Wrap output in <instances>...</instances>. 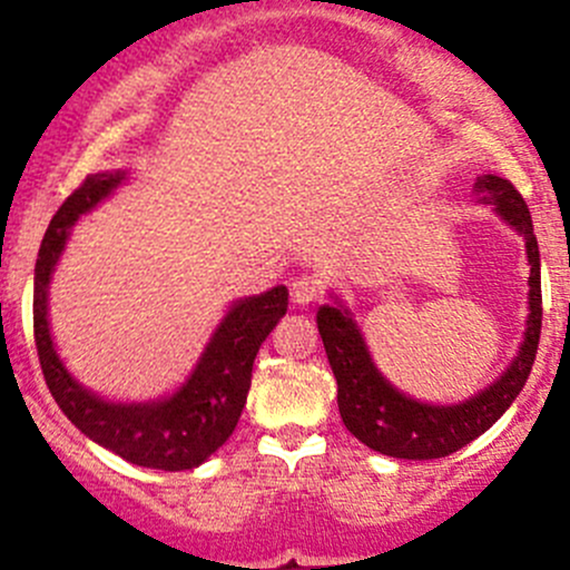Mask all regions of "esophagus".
<instances>
[{"instance_id":"1","label":"esophagus","mask_w":570,"mask_h":570,"mask_svg":"<svg viewBox=\"0 0 570 570\" xmlns=\"http://www.w3.org/2000/svg\"><path fill=\"white\" fill-rule=\"evenodd\" d=\"M323 293V283L317 277H309V274H302V277L293 279L291 285V302L296 307H307V304L317 302Z\"/></svg>"}]
</instances>
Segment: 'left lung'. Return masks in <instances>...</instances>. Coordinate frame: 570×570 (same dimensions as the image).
Returning <instances> with one entry per match:
<instances>
[{"label": "left lung", "mask_w": 570, "mask_h": 570, "mask_svg": "<svg viewBox=\"0 0 570 570\" xmlns=\"http://www.w3.org/2000/svg\"><path fill=\"white\" fill-rule=\"evenodd\" d=\"M475 193L483 204L492 206L517 234L524 236L530 263V315L524 340L517 358L489 389L479 391L459 405H430L410 400L377 372L370 356L364 334L353 321L351 309L323 304L317 309V332L326 347L328 364L336 377V405L353 438L394 459H440L464 449L470 440L483 434L500 415L511 407L519 391L528 383L541 340V255L532 234L528 204L508 179L487 174L475 181Z\"/></svg>", "instance_id": "obj_1"}]
</instances>
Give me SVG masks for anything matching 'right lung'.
Returning <instances> with one entry per match:
<instances>
[{
	"label": "right lung",
	"instance_id": "obj_1",
	"mask_svg": "<svg viewBox=\"0 0 570 570\" xmlns=\"http://www.w3.org/2000/svg\"><path fill=\"white\" fill-rule=\"evenodd\" d=\"M125 179V170L87 176L53 214L35 263V345L48 391L89 440L140 468L170 473L193 470L234 434L253 383L255 356L287 312V287L277 285L261 296L234 302L223 323L214 328L195 370L170 396L157 402H111L83 389L53 347L48 285L78 217L106 200Z\"/></svg>",
	"mask_w": 570,
	"mask_h": 570
}]
</instances>
